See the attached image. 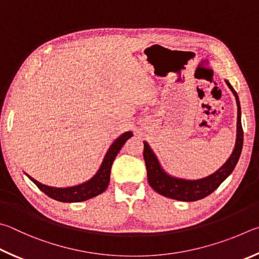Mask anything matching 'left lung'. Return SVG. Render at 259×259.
<instances>
[{
    "instance_id": "8db88e82",
    "label": "left lung",
    "mask_w": 259,
    "mask_h": 259,
    "mask_svg": "<svg viewBox=\"0 0 259 259\" xmlns=\"http://www.w3.org/2000/svg\"><path fill=\"white\" fill-rule=\"evenodd\" d=\"M226 84L232 91L235 100H237L238 106V122H237V141L233 149L232 155L230 156L228 161L221 167L219 170H216L214 174H211L207 178L200 180H183L178 179L174 176H170L161 168V166L158 161L157 157L151 148L149 147L147 142H143L144 150L143 158L147 166V175L148 182L150 187L161 196L175 199L180 201H197L200 199L209 196L215 190L220 187L221 183L232 173L235 165L240 158L242 151L243 144V130L241 125V108H240V101L237 92L232 88L228 80H225Z\"/></svg>"
}]
</instances>
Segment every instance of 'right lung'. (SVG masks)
I'll return each instance as SVG.
<instances>
[{
	"label": "right lung",
	"mask_w": 259,
	"mask_h": 259,
	"mask_svg": "<svg viewBox=\"0 0 259 259\" xmlns=\"http://www.w3.org/2000/svg\"><path fill=\"white\" fill-rule=\"evenodd\" d=\"M132 137V132H125L124 134H121L119 138H117L110 146V148H109V150L107 151L106 156L103 158L102 164L100 166L99 170L97 171V174H95L92 179L86 181V182L81 184L74 185V187L69 188H53L39 183L38 181L34 180L31 176L27 174L26 175L28 176L30 181H33V182L37 185V188L40 191H43L47 196L54 199V200L61 202L85 201L88 200V199L97 197L103 191H106V189L109 185V181H110L112 162L115 160L118 152L120 151L121 147L124 146L127 140Z\"/></svg>",
	"instance_id": "1"
}]
</instances>
